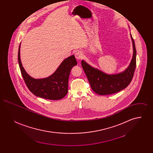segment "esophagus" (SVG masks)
Returning a JSON list of instances; mask_svg holds the SVG:
<instances>
[{
  "instance_id": "34e87169",
  "label": "esophagus",
  "mask_w": 153,
  "mask_h": 153,
  "mask_svg": "<svg viewBox=\"0 0 153 153\" xmlns=\"http://www.w3.org/2000/svg\"><path fill=\"white\" fill-rule=\"evenodd\" d=\"M82 57H83V54L81 51H77L75 53V57L77 59H80L82 58Z\"/></svg>"
}]
</instances>
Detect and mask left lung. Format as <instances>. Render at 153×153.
<instances>
[{"mask_svg": "<svg viewBox=\"0 0 153 153\" xmlns=\"http://www.w3.org/2000/svg\"><path fill=\"white\" fill-rule=\"evenodd\" d=\"M133 45V56L128 68L122 73L107 74L89 65L84 60L81 65L92 90L97 94L107 95L117 93L127 87L133 78L136 68L137 51L134 41L130 34Z\"/></svg>", "mask_w": 153, "mask_h": 153, "instance_id": "1", "label": "left lung"}]
</instances>
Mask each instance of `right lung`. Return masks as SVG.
<instances>
[{
    "mask_svg": "<svg viewBox=\"0 0 153 153\" xmlns=\"http://www.w3.org/2000/svg\"><path fill=\"white\" fill-rule=\"evenodd\" d=\"M21 44L18 50V62L22 77L30 91L38 97L57 100L65 96L68 91V80L72 68L77 62L72 55L65 59L54 73L48 77L35 79L26 73L20 57Z\"/></svg>",
    "mask_w": 153,
    "mask_h": 153,
    "instance_id": "1",
    "label": "right lung"
}]
</instances>
